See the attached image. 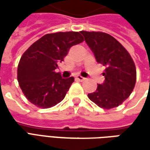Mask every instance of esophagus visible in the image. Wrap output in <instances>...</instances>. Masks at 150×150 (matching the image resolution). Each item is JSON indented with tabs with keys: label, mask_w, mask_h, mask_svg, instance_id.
I'll return each mask as SVG.
<instances>
[{
	"label": "esophagus",
	"mask_w": 150,
	"mask_h": 150,
	"mask_svg": "<svg viewBox=\"0 0 150 150\" xmlns=\"http://www.w3.org/2000/svg\"><path fill=\"white\" fill-rule=\"evenodd\" d=\"M76 78H77L78 80H79V81H83V80H85V78L82 77L81 75H77V76H76Z\"/></svg>",
	"instance_id": "obj_1"
}]
</instances>
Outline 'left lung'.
<instances>
[{
	"instance_id": "left-lung-1",
	"label": "left lung",
	"mask_w": 150,
	"mask_h": 150,
	"mask_svg": "<svg viewBox=\"0 0 150 150\" xmlns=\"http://www.w3.org/2000/svg\"><path fill=\"white\" fill-rule=\"evenodd\" d=\"M93 52L96 61L106 67L105 81L95 92L88 93L90 100L100 108L110 109L122 104L131 94L136 83V67L128 51L109 34L101 32H80Z\"/></svg>"
}]
</instances>
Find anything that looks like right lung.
<instances>
[{
	"label": "right lung",
	"mask_w": 150,
	"mask_h": 150,
	"mask_svg": "<svg viewBox=\"0 0 150 150\" xmlns=\"http://www.w3.org/2000/svg\"><path fill=\"white\" fill-rule=\"evenodd\" d=\"M83 42L80 32L50 33L38 39L23 53L17 67V80L32 104L48 108L65 98L74 78H62L55 70L72 46Z\"/></svg>",
	"instance_id": "obj_1"
}]
</instances>
